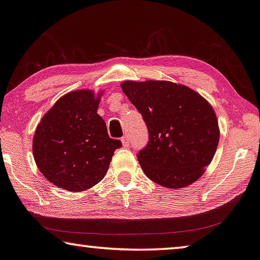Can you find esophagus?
Here are the masks:
<instances>
[{
  "instance_id": "esophagus-1",
  "label": "esophagus",
  "mask_w": 260,
  "mask_h": 260,
  "mask_svg": "<svg viewBox=\"0 0 260 260\" xmlns=\"http://www.w3.org/2000/svg\"><path fill=\"white\" fill-rule=\"evenodd\" d=\"M121 142H122V145L125 146V147H128L129 143H131L128 135H123V137L121 138Z\"/></svg>"
}]
</instances>
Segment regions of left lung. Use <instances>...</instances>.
Segmentation results:
<instances>
[{"instance_id": "left-lung-1", "label": "left lung", "mask_w": 260, "mask_h": 260, "mask_svg": "<svg viewBox=\"0 0 260 260\" xmlns=\"http://www.w3.org/2000/svg\"><path fill=\"white\" fill-rule=\"evenodd\" d=\"M121 87L148 128V142L137 155L146 176L170 189L199 180L219 141L210 104L191 88L170 81L128 80Z\"/></svg>"}]
</instances>
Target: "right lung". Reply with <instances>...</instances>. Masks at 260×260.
<instances>
[{"label":"right lung","instance_id":"right-lung-1","mask_svg":"<svg viewBox=\"0 0 260 260\" xmlns=\"http://www.w3.org/2000/svg\"><path fill=\"white\" fill-rule=\"evenodd\" d=\"M99 96L88 90L70 92L46 113L35 132L34 157L51 183L84 191L103 180L120 140L111 139L96 113Z\"/></svg>","mask_w":260,"mask_h":260}]
</instances>
